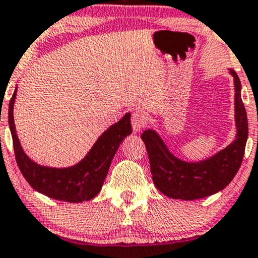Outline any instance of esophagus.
I'll list each match as a JSON object with an SVG mask.
<instances>
[{"label":"esophagus","instance_id":"1","mask_svg":"<svg viewBox=\"0 0 258 258\" xmlns=\"http://www.w3.org/2000/svg\"><path fill=\"white\" fill-rule=\"evenodd\" d=\"M132 125L135 133H140L146 125V116L141 111H134L132 115Z\"/></svg>","mask_w":258,"mask_h":258}]
</instances>
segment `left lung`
Instances as JSON below:
<instances>
[{"instance_id": "1", "label": "left lung", "mask_w": 258, "mask_h": 258, "mask_svg": "<svg viewBox=\"0 0 258 258\" xmlns=\"http://www.w3.org/2000/svg\"><path fill=\"white\" fill-rule=\"evenodd\" d=\"M235 85L236 139L215 155L197 162L176 158L169 152L160 134L147 129L141 135L148 153L153 182L160 192L173 199L196 200L225 188L238 172L247 140V116L240 96V80L229 69Z\"/></svg>"}]
</instances>
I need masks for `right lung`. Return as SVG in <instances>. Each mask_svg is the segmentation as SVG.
<instances>
[{"instance_id": "obj_1", "label": "right lung", "mask_w": 258, "mask_h": 258, "mask_svg": "<svg viewBox=\"0 0 258 258\" xmlns=\"http://www.w3.org/2000/svg\"><path fill=\"white\" fill-rule=\"evenodd\" d=\"M18 85L9 103L8 122L13 137L16 162L27 182L36 192L49 198L68 203L89 202L102 189L103 182L117 149L132 134L130 116L126 112L115 124L100 135L88 154L78 163L69 167H48L36 163L22 149L14 123V103Z\"/></svg>"}]
</instances>
